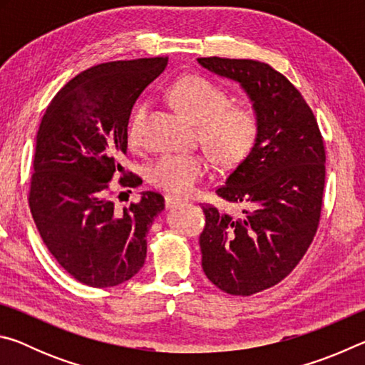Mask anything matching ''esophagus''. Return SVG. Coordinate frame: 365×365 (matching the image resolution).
I'll return each mask as SVG.
<instances>
[{
  "label": "esophagus",
  "mask_w": 365,
  "mask_h": 365,
  "mask_svg": "<svg viewBox=\"0 0 365 365\" xmlns=\"http://www.w3.org/2000/svg\"><path fill=\"white\" fill-rule=\"evenodd\" d=\"M183 202L185 201L180 200V197H177V196H170V195L165 196V207H168V209H174L177 206L183 205Z\"/></svg>",
  "instance_id": "obj_1"
}]
</instances>
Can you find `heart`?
<instances>
[{"label":"heart","mask_w":365,"mask_h":365,"mask_svg":"<svg viewBox=\"0 0 365 365\" xmlns=\"http://www.w3.org/2000/svg\"><path fill=\"white\" fill-rule=\"evenodd\" d=\"M169 98L190 119L197 123L201 143L215 163L232 168L246 158L257 135V123L250 109L228 106V95L209 80L196 76L178 78L169 88ZM148 104L133 110L128 125L132 141L140 138ZM209 172L205 154H164L150 169V180L156 188L177 196H187Z\"/></svg>","instance_id":"b5f03b06"}]
</instances>
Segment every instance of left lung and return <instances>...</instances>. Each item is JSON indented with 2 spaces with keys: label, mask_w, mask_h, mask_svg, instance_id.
Instances as JSON below:
<instances>
[{
  "label": "left lung",
  "mask_w": 365,
  "mask_h": 365,
  "mask_svg": "<svg viewBox=\"0 0 365 365\" xmlns=\"http://www.w3.org/2000/svg\"><path fill=\"white\" fill-rule=\"evenodd\" d=\"M197 63L242 86L256 114L255 145L215 190L245 209L230 215L205 206L200 237L207 279L228 294L251 296L285 279L312 243L322 211L324 140L304 98L269 64L217 56Z\"/></svg>",
  "instance_id": "left-lung-1"
}]
</instances>
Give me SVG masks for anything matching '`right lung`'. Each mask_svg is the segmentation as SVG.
<instances>
[{
  "mask_svg": "<svg viewBox=\"0 0 365 365\" xmlns=\"http://www.w3.org/2000/svg\"><path fill=\"white\" fill-rule=\"evenodd\" d=\"M168 58L113 61L69 80L49 103L36 133L29 205L43 243L67 274L95 288L115 287L143 267L146 235L164 197L143 191L122 211L110 180L135 188L120 165L137 98Z\"/></svg>",
  "mask_w": 365,
  "mask_h": 365,
  "instance_id": "1",
  "label": "right lung"
}]
</instances>
